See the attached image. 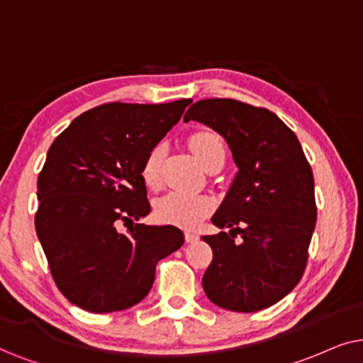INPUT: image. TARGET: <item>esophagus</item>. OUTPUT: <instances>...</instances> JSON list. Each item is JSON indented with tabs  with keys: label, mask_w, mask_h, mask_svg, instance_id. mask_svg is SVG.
<instances>
[{
	"label": "esophagus",
	"mask_w": 363,
	"mask_h": 363,
	"mask_svg": "<svg viewBox=\"0 0 363 363\" xmlns=\"http://www.w3.org/2000/svg\"><path fill=\"white\" fill-rule=\"evenodd\" d=\"M184 239H186L187 244H192V242H196V240H199V235H197L196 232L186 230V232H184Z\"/></svg>",
	"instance_id": "34e87169"
}]
</instances>
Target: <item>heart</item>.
<instances>
[{
	"label": "heart",
	"instance_id": "obj_1",
	"mask_svg": "<svg viewBox=\"0 0 363 363\" xmlns=\"http://www.w3.org/2000/svg\"><path fill=\"white\" fill-rule=\"evenodd\" d=\"M189 147L202 167L216 159L225 156L224 141L214 131H196L189 138ZM162 146H154L144 157L141 176L149 187L161 184ZM212 211V201L206 196H194L187 192L172 191L156 202V216L164 224L179 227H196Z\"/></svg>",
	"mask_w": 363,
	"mask_h": 363
}]
</instances>
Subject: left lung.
Segmentation results:
<instances>
[{"instance_id": "8db88e82", "label": "left lung", "mask_w": 363, "mask_h": 363, "mask_svg": "<svg viewBox=\"0 0 363 363\" xmlns=\"http://www.w3.org/2000/svg\"><path fill=\"white\" fill-rule=\"evenodd\" d=\"M191 119L219 133L239 167L212 217L214 225L232 229L202 238L212 249L202 287L227 311H262L286 297L306 270L317 220L311 164L292 129L265 108L202 99L187 109L184 121Z\"/></svg>"}]
</instances>
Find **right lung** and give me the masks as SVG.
Masks as SVG:
<instances>
[{
	"label": "right lung",
	"instance_id": "1",
	"mask_svg": "<svg viewBox=\"0 0 363 363\" xmlns=\"http://www.w3.org/2000/svg\"><path fill=\"white\" fill-rule=\"evenodd\" d=\"M191 103L96 106L51 144L35 225L52 279L74 306L94 313L136 306L151 291L156 264L184 244L177 227L134 220L151 211L144 157Z\"/></svg>",
	"mask_w": 363,
	"mask_h": 363
}]
</instances>
